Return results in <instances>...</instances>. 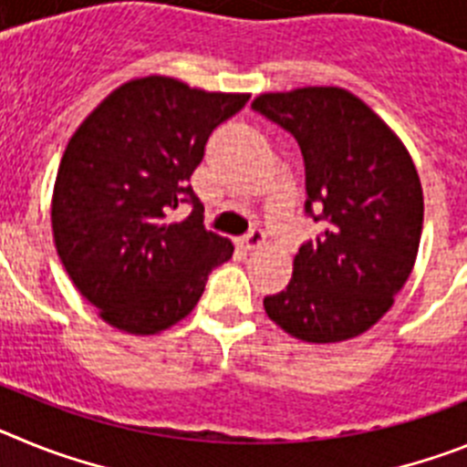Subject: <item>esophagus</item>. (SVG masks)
Returning a JSON list of instances; mask_svg holds the SVG:
<instances>
[{
	"label": "esophagus",
	"mask_w": 467,
	"mask_h": 467,
	"mask_svg": "<svg viewBox=\"0 0 467 467\" xmlns=\"http://www.w3.org/2000/svg\"><path fill=\"white\" fill-rule=\"evenodd\" d=\"M264 241H266V234H264L262 226H253V229L245 234V238H243V245H245L247 250H257V247L264 245Z\"/></svg>",
	"instance_id": "obj_1"
}]
</instances>
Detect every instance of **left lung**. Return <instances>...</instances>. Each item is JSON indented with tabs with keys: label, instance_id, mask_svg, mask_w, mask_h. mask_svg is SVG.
Wrapping results in <instances>:
<instances>
[{
	"label": "left lung",
	"instance_id": "1",
	"mask_svg": "<svg viewBox=\"0 0 467 467\" xmlns=\"http://www.w3.org/2000/svg\"><path fill=\"white\" fill-rule=\"evenodd\" d=\"M253 109L299 144L306 210L323 234L299 247L290 285L266 316L311 344L353 339L379 323L414 269L423 189L410 151L360 98L334 86L264 93Z\"/></svg>",
	"mask_w": 467,
	"mask_h": 467
}]
</instances>
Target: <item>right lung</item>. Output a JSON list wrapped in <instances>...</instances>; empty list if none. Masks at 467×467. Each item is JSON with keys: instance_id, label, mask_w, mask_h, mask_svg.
I'll list each match as a JSON object with an SVG mask.
<instances>
[{"instance_id": "1", "label": "right lung", "mask_w": 467, "mask_h": 467, "mask_svg": "<svg viewBox=\"0 0 467 467\" xmlns=\"http://www.w3.org/2000/svg\"><path fill=\"white\" fill-rule=\"evenodd\" d=\"M245 93H208L171 77L119 86L67 142L51 222L57 257L102 320L156 334L192 313L234 245L203 226L193 171L214 128L245 107ZM192 205L168 223L177 204Z\"/></svg>"}]
</instances>
